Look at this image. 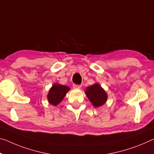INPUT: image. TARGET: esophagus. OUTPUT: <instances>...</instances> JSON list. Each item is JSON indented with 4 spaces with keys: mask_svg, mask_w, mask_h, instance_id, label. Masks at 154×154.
<instances>
[{
    "mask_svg": "<svg viewBox=\"0 0 154 154\" xmlns=\"http://www.w3.org/2000/svg\"><path fill=\"white\" fill-rule=\"evenodd\" d=\"M73 87H74V88H75V89H80V88H81V85H75V84H74V85H73Z\"/></svg>",
    "mask_w": 154,
    "mask_h": 154,
    "instance_id": "1",
    "label": "esophagus"
}]
</instances>
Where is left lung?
<instances>
[{
	"label": "left lung",
	"instance_id": "8db88e82",
	"mask_svg": "<svg viewBox=\"0 0 154 154\" xmlns=\"http://www.w3.org/2000/svg\"><path fill=\"white\" fill-rule=\"evenodd\" d=\"M85 94L95 107H98L105 104L107 98L106 92L98 83L87 87Z\"/></svg>",
	"mask_w": 154,
	"mask_h": 154
}]
</instances>
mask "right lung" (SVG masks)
Returning <instances> with one entry per match:
<instances>
[{"label": "right lung", "mask_w": 154, "mask_h": 154, "mask_svg": "<svg viewBox=\"0 0 154 154\" xmlns=\"http://www.w3.org/2000/svg\"><path fill=\"white\" fill-rule=\"evenodd\" d=\"M69 87L59 84H54L49 91L47 98L49 103L56 106L63 100L64 97L69 90Z\"/></svg>", "instance_id": "obj_1"}]
</instances>
